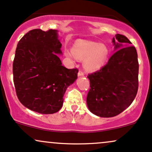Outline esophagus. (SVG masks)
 <instances>
[{"label": "esophagus", "mask_w": 152, "mask_h": 152, "mask_svg": "<svg viewBox=\"0 0 152 152\" xmlns=\"http://www.w3.org/2000/svg\"><path fill=\"white\" fill-rule=\"evenodd\" d=\"M77 75H78V76H83V75H84V72H83V70L80 69V70L78 71Z\"/></svg>", "instance_id": "esophagus-1"}]
</instances>
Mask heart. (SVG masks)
Returning <instances> with one entry per match:
<instances>
[{
	"mask_svg": "<svg viewBox=\"0 0 152 152\" xmlns=\"http://www.w3.org/2000/svg\"><path fill=\"white\" fill-rule=\"evenodd\" d=\"M67 56L84 60L87 70L94 72L100 69L105 64L108 55V50L104 45L97 42L79 40L75 44L72 51H67Z\"/></svg>",
	"mask_w": 152,
	"mask_h": 152,
	"instance_id": "1",
	"label": "heart"
}]
</instances>
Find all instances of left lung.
I'll return each instance as SVG.
<instances>
[{"label": "left lung", "mask_w": 152, "mask_h": 152, "mask_svg": "<svg viewBox=\"0 0 152 152\" xmlns=\"http://www.w3.org/2000/svg\"><path fill=\"white\" fill-rule=\"evenodd\" d=\"M114 53L100 70L88 75L87 105L95 115L113 117L134 101L139 87V62L135 47L125 36L113 39Z\"/></svg>", "instance_id": "left-lung-1"}]
</instances>
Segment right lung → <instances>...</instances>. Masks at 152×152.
<instances>
[{
    "instance_id": "1",
    "label": "right lung",
    "mask_w": 152,
    "mask_h": 152,
    "mask_svg": "<svg viewBox=\"0 0 152 152\" xmlns=\"http://www.w3.org/2000/svg\"><path fill=\"white\" fill-rule=\"evenodd\" d=\"M62 44L57 31L33 29L18 42L13 62V83L18 100L42 114L57 113L64 93L77 78L78 69L62 65L57 54Z\"/></svg>"
}]
</instances>
